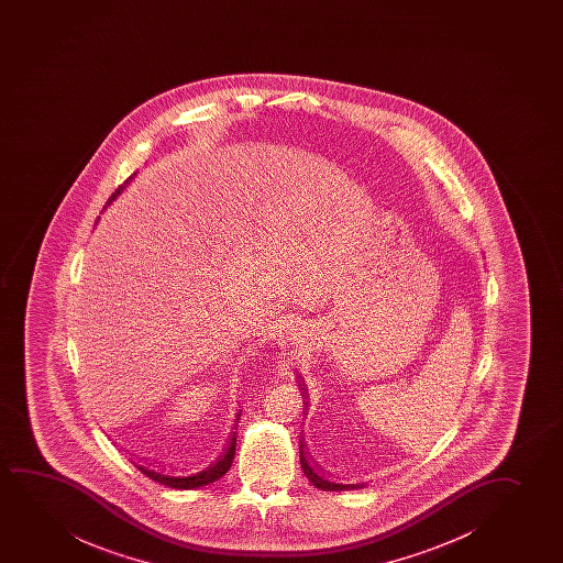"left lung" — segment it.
I'll list each match as a JSON object with an SVG mask.
<instances>
[{"label":"left lung","instance_id":"1","mask_svg":"<svg viewBox=\"0 0 563 563\" xmlns=\"http://www.w3.org/2000/svg\"><path fill=\"white\" fill-rule=\"evenodd\" d=\"M303 404H306V401H303ZM306 406H308V404H306ZM300 462L301 470L306 473V477L309 478V483L317 486V488H321V490H331V493H334V490H354V488H363L362 483H360V485H342L336 478L327 475V473L321 470V465H317V463L313 462V457H311L308 450L303 448V442H300Z\"/></svg>","mask_w":563,"mask_h":563}]
</instances>
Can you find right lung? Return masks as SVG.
I'll return each instance as SVG.
<instances>
[{
	"instance_id": "1",
	"label": "right lung",
	"mask_w": 563,
	"mask_h": 563,
	"mask_svg": "<svg viewBox=\"0 0 563 563\" xmlns=\"http://www.w3.org/2000/svg\"><path fill=\"white\" fill-rule=\"evenodd\" d=\"M132 177H134V175H131L129 180H132ZM129 180H126V183H129ZM126 183H124V185H126ZM124 185L119 186L115 192L111 194L108 203H111L119 194L123 192ZM239 419H236V423H239ZM234 452H236V431H232L231 439L227 442V448H224L217 460L209 463L208 467L196 471V473H190V475H173L169 471L155 470V467L146 465V463H134V465H136V470L142 471L146 477L152 478L155 483H159V485L169 486V488H178V490H190V488H200V486L209 485V483H216V481L223 477L224 473L231 470Z\"/></svg>"
}]
</instances>
